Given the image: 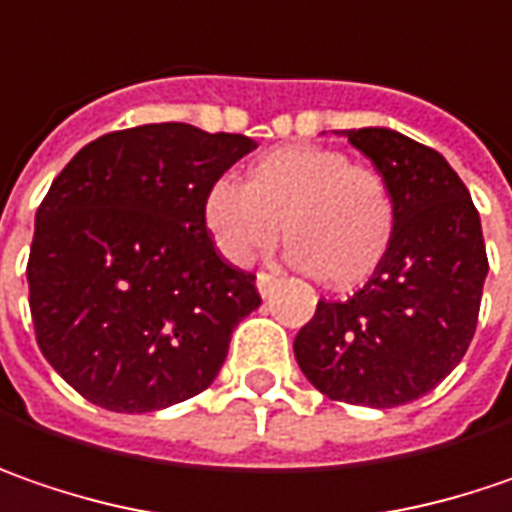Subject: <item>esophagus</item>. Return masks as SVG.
<instances>
[{
    "instance_id": "1",
    "label": "esophagus",
    "mask_w": 512,
    "mask_h": 512,
    "mask_svg": "<svg viewBox=\"0 0 512 512\" xmlns=\"http://www.w3.org/2000/svg\"><path fill=\"white\" fill-rule=\"evenodd\" d=\"M276 285H279V279H276L273 273H259V276H256V288H259L262 299H268Z\"/></svg>"
}]
</instances>
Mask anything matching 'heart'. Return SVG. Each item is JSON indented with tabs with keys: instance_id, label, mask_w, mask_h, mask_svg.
Instances as JSON below:
<instances>
[{
	"instance_id": "b5f03b06",
	"label": "heart",
	"mask_w": 512,
	"mask_h": 512,
	"mask_svg": "<svg viewBox=\"0 0 512 512\" xmlns=\"http://www.w3.org/2000/svg\"><path fill=\"white\" fill-rule=\"evenodd\" d=\"M201 216L233 265H250L270 250L285 221L296 268L317 270L331 288H354L386 259L397 213L380 172L351 164L340 149L294 143L262 155L247 184L216 178Z\"/></svg>"
}]
</instances>
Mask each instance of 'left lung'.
<instances>
[{"label": "left lung", "instance_id": "left-lung-1", "mask_svg": "<svg viewBox=\"0 0 512 512\" xmlns=\"http://www.w3.org/2000/svg\"><path fill=\"white\" fill-rule=\"evenodd\" d=\"M343 135L386 178L395 236L363 291L317 302L294 354L322 395L392 409L432 392L467 354L487 250L470 190L441 152L386 126Z\"/></svg>", "mask_w": 512, "mask_h": 512}]
</instances>
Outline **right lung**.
Returning <instances> with one entry per match:
<instances>
[{"instance_id": "right-lung-1", "label": "right lung", "mask_w": 512, "mask_h": 512, "mask_svg": "<svg viewBox=\"0 0 512 512\" xmlns=\"http://www.w3.org/2000/svg\"><path fill=\"white\" fill-rule=\"evenodd\" d=\"M253 149L247 135L146 123L86 143L54 178L28 259L31 317L45 360L94 406L155 412L218 377L262 299L201 210Z\"/></svg>"}]
</instances>
